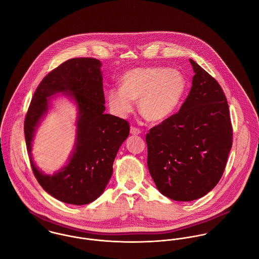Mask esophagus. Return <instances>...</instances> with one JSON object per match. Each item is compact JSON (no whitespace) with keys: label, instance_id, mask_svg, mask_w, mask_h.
<instances>
[{"label":"esophagus","instance_id":"34e87169","mask_svg":"<svg viewBox=\"0 0 259 259\" xmlns=\"http://www.w3.org/2000/svg\"><path fill=\"white\" fill-rule=\"evenodd\" d=\"M131 134L133 136H139V135H141V130L136 127V126H132L131 127Z\"/></svg>","mask_w":259,"mask_h":259}]
</instances>
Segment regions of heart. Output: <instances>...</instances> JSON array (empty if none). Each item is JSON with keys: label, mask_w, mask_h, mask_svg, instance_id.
Segmentation results:
<instances>
[{"label": "heart", "mask_w": 259, "mask_h": 259, "mask_svg": "<svg viewBox=\"0 0 259 259\" xmlns=\"http://www.w3.org/2000/svg\"><path fill=\"white\" fill-rule=\"evenodd\" d=\"M188 88L184 73L165 67L136 68L119 77V88L108 91L107 101L111 111L126 116L139 101L141 114L151 122L169 118L181 107Z\"/></svg>", "instance_id": "b5f03b06"}]
</instances>
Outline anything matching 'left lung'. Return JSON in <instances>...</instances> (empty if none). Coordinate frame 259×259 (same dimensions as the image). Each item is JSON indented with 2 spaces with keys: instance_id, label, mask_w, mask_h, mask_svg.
<instances>
[{
  "instance_id": "1",
  "label": "left lung",
  "mask_w": 259,
  "mask_h": 259,
  "mask_svg": "<svg viewBox=\"0 0 259 259\" xmlns=\"http://www.w3.org/2000/svg\"><path fill=\"white\" fill-rule=\"evenodd\" d=\"M194 75L179 112L146 137L148 167L158 191L177 201L207 194L222 179L232 147V126L220 83L189 59Z\"/></svg>"
}]
</instances>
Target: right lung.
Wrapping results in <instances>:
<instances>
[{"label": "right lung", "instance_id": "1", "mask_svg": "<svg viewBox=\"0 0 259 259\" xmlns=\"http://www.w3.org/2000/svg\"><path fill=\"white\" fill-rule=\"evenodd\" d=\"M101 67L102 63L93 58L63 63L40 81L25 118V139L34 175L49 194L65 203L88 204L105 191L116 153L130 134L126 120L105 112ZM59 93L77 106L76 142L67 164L47 175L33 162L31 146L37 126Z\"/></svg>", "mask_w": 259, "mask_h": 259}]
</instances>
